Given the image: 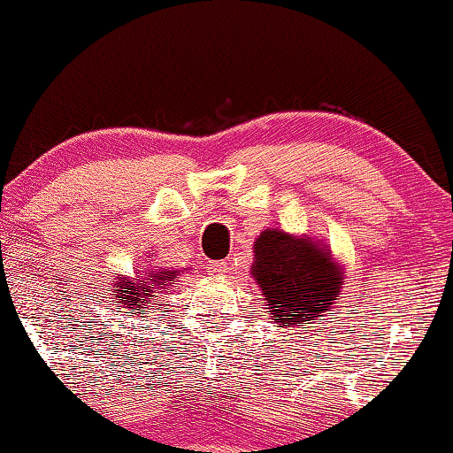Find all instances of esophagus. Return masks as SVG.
<instances>
[{
  "label": "esophagus",
  "instance_id": "esophagus-1",
  "mask_svg": "<svg viewBox=\"0 0 453 453\" xmlns=\"http://www.w3.org/2000/svg\"><path fill=\"white\" fill-rule=\"evenodd\" d=\"M208 270H211V273H214V275H225L228 270V264L226 261H211Z\"/></svg>",
  "mask_w": 453,
  "mask_h": 453
}]
</instances>
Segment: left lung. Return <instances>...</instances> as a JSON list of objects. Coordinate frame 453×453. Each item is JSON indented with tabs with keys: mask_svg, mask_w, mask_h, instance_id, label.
Wrapping results in <instances>:
<instances>
[{
	"mask_svg": "<svg viewBox=\"0 0 453 453\" xmlns=\"http://www.w3.org/2000/svg\"><path fill=\"white\" fill-rule=\"evenodd\" d=\"M251 275L264 292L272 320L303 326L329 312L343 286V272L331 251L311 237L267 228L253 245Z\"/></svg>",
	"mask_w": 453,
	"mask_h": 453,
	"instance_id": "obj_1",
	"label": "left lung"
}]
</instances>
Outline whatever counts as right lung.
I'll return each instance as SVG.
<instances>
[{
	"mask_svg": "<svg viewBox=\"0 0 453 453\" xmlns=\"http://www.w3.org/2000/svg\"><path fill=\"white\" fill-rule=\"evenodd\" d=\"M178 273L180 272L175 270H157V272H150L147 278L145 273H142L139 281L130 278H116L114 298L120 304L130 308L134 314L136 311H141V308H147L149 304H153V292L157 288L167 290V286L173 284L175 278H178Z\"/></svg>",
	"mask_w": 453,
	"mask_h": 453,
	"instance_id": "1",
	"label": "right lung"
}]
</instances>
